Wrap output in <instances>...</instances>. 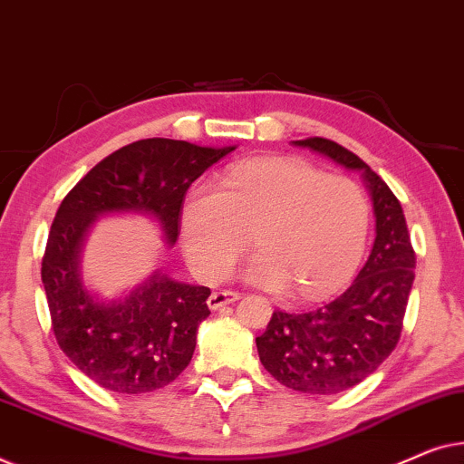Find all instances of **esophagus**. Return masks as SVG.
Here are the masks:
<instances>
[{
    "label": "esophagus",
    "instance_id": "1",
    "mask_svg": "<svg viewBox=\"0 0 464 464\" xmlns=\"http://www.w3.org/2000/svg\"><path fill=\"white\" fill-rule=\"evenodd\" d=\"M239 298H241L239 292L220 290V292H214V295H210V298H208V306H210L212 311H217V309H220V306L231 304V303H235V300H239Z\"/></svg>",
    "mask_w": 464,
    "mask_h": 464
}]
</instances>
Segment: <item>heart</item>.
<instances>
[{"mask_svg":"<svg viewBox=\"0 0 464 464\" xmlns=\"http://www.w3.org/2000/svg\"><path fill=\"white\" fill-rule=\"evenodd\" d=\"M180 225L187 256L206 279L229 276L254 235L260 252L247 279L319 300L341 290L360 266L370 201L355 180L304 160H258L233 168L223 188L195 185Z\"/></svg>","mask_w":464,"mask_h":464,"instance_id":"b5f03b06","label":"heart"}]
</instances>
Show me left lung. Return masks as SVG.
Wrapping results in <instances>:
<instances>
[{"mask_svg": "<svg viewBox=\"0 0 464 464\" xmlns=\"http://www.w3.org/2000/svg\"><path fill=\"white\" fill-rule=\"evenodd\" d=\"M295 145L362 169L374 201L376 239L355 282L315 311H273L256 338L260 362L276 381L300 393L334 395L368 378L400 343L416 254L400 199L363 160L319 136Z\"/></svg>", "mask_w": 464, "mask_h": 464, "instance_id": "8db88e82", "label": "left lung"}]
</instances>
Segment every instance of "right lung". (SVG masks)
<instances>
[{
    "instance_id": "right-lung-1",
    "label": "right lung",
    "mask_w": 464,
    "mask_h": 464,
    "mask_svg": "<svg viewBox=\"0 0 464 464\" xmlns=\"http://www.w3.org/2000/svg\"><path fill=\"white\" fill-rule=\"evenodd\" d=\"M235 147L145 139L117 149L64 195L42 258V282L58 347L88 378L120 395L151 393L187 368L210 288L153 276L117 303H99L80 279V247L104 212H145L166 239L180 233L187 188Z\"/></svg>"
}]
</instances>
